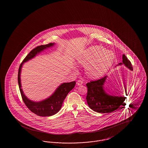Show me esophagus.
Masks as SVG:
<instances>
[{
  "label": "esophagus",
  "instance_id": "1",
  "mask_svg": "<svg viewBox=\"0 0 148 148\" xmlns=\"http://www.w3.org/2000/svg\"><path fill=\"white\" fill-rule=\"evenodd\" d=\"M83 83V82L82 80H77V85H80L82 84Z\"/></svg>",
  "mask_w": 148,
  "mask_h": 148
}]
</instances>
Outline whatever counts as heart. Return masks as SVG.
Returning <instances> with one entry per match:
<instances>
[{
    "label": "heart",
    "mask_w": 148,
    "mask_h": 148,
    "mask_svg": "<svg viewBox=\"0 0 148 148\" xmlns=\"http://www.w3.org/2000/svg\"><path fill=\"white\" fill-rule=\"evenodd\" d=\"M114 56L110 52L105 51L100 47L92 48L84 58H79L78 63L85 65L87 75L91 77H99L104 74L111 66Z\"/></svg>",
    "instance_id": "heart-1"
}]
</instances>
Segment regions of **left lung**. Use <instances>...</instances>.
I'll return each mask as SVG.
<instances>
[{
	"label": "left lung",
	"instance_id": "8db88e82",
	"mask_svg": "<svg viewBox=\"0 0 148 148\" xmlns=\"http://www.w3.org/2000/svg\"><path fill=\"white\" fill-rule=\"evenodd\" d=\"M122 63L119 65L124 64L127 68L131 71H133L131 62L127 59L125 54H123ZM107 76L99 79L91 81L86 85L88 88V92L86 99L88 105L94 112L100 113H111L116 110L120 106H123L127 97L124 95L127 94V84L124 83L119 89L118 93L119 96L110 95L106 92L104 90V83Z\"/></svg>",
	"mask_w": 148,
	"mask_h": 148
}]
</instances>
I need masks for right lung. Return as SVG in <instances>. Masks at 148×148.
I'll use <instances>...</instances> for the list:
<instances>
[{"label": "right lung", "mask_w": 148, "mask_h": 148, "mask_svg": "<svg viewBox=\"0 0 148 148\" xmlns=\"http://www.w3.org/2000/svg\"><path fill=\"white\" fill-rule=\"evenodd\" d=\"M54 45V43H49L48 44L38 46L33 49L24 58L20 65L18 71V81L23 100L31 112L41 116H49L58 113L61 109L64 100L68 94L74 88L76 84L75 81L70 83H64L59 86L54 92H53L49 98L39 102L32 101L24 95L21 88V73L23 64L34 58L38 54L44 50L51 47Z\"/></svg>", "instance_id": "1"}]
</instances>
